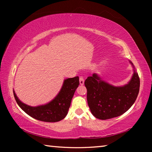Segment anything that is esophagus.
Wrapping results in <instances>:
<instances>
[{"instance_id": "1", "label": "esophagus", "mask_w": 152, "mask_h": 152, "mask_svg": "<svg viewBox=\"0 0 152 152\" xmlns=\"http://www.w3.org/2000/svg\"><path fill=\"white\" fill-rule=\"evenodd\" d=\"M84 82V79L83 78V76H80V84L81 85H83Z\"/></svg>"}]
</instances>
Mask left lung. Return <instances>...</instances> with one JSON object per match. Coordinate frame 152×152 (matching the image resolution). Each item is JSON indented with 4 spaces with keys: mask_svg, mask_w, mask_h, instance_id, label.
I'll use <instances>...</instances> for the list:
<instances>
[{
    "mask_svg": "<svg viewBox=\"0 0 152 152\" xmlns=\"http://www.w3.org/2000/svg\"><path fill=\"white\" fill-rule=\"evenodd\" d=\"M84 85L92 114L97 119L106 120L119 117L130 109L139 94L140 80L138 74L134 71L127 85L115 87L94 74L86 79Z\"/></svg>",
    "mask_w": 152,
    "mask_h": 152,
    "instance_id": "8db88e82",
    "label": "left lung"
}]
</instances>
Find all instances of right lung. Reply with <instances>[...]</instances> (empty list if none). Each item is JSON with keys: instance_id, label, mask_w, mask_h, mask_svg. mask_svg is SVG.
<instances>
[{"instance_id": "add662e5", "label": "right lung", "mask_w": 152, "mask_h": 152, "mask_svg": "<svg viewBox=\"0 0 152 152\" xmlns=\"http://www.w3.org/2000/svg\"><path fill=\"white\" fill-rule=\"evenodd\" d=\"M79 84L78 76L65 80L60 92L53 101L45 105L35 107L23 103L15 92L13 93L18 105L29 116L41 121L58 122L62 120L68 114L72 99Z\"/></svg>"}]
</instances>
